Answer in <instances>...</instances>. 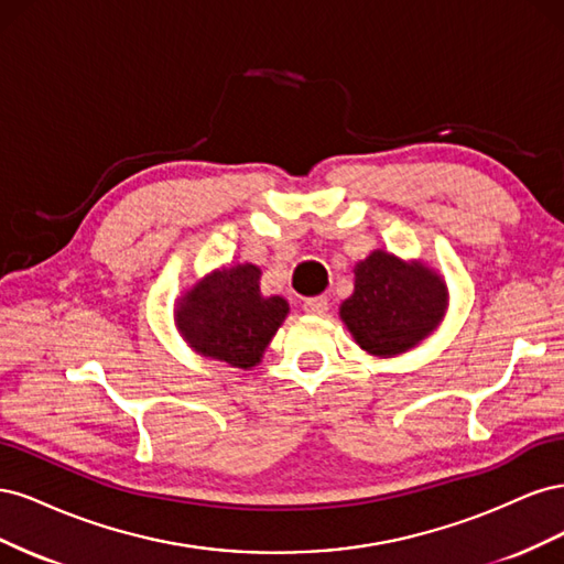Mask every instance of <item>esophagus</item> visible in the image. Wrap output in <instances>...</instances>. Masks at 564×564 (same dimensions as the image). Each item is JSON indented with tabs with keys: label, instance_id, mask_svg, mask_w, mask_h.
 Listing matches in <instances>:
<instances>
[{
	"label": "esophagus",
	"instance_id": "obj_1",
	"mask_svg": "<svg viewBox=\"0 0 564 564\" xmlns=\"http://www.w3.org/2000/svg\"><path fill=\"white\" fill-rule=\"evenodd\" d=\"M303 311L311 313V315H324L329 311V301L324 296H313V299H305L303 301Z\"/></svg>",
	"mask_w": 564,
	"mask_h": 564
}]
</instances>
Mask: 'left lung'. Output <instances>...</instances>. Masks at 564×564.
Listing matches in <instances>:
<instances>
[{
    "instance_id": "left-lung-1",
    "label": "left lung",
    "mask_w": 564,
    "mask_h": 564,
    "mask_svg": "<svg viewBox=\"0 0 564 564\" xmlns=\"http://www.w3.org/2000/svg\"><path fill=\"white\" fill-rule=\"evenodd\" d=\"M445 305L447 289L435 272L373 251L357 263L355 292L340 305V317L367 352L390 357L429 336Z\"/></svg>"
}]
</instances>
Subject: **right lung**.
Returning a JSON list of instances; mask_svg holds the SVG:
<instances>
[{"instance_id":"add662e5","label":"right lung","mask_w":564,"mask_h":564,"mask_svg":"<svg viewBox=\"0 0 564 564\" xmlns=\"http://www.w3.org/2000/svg\"><path fill=\"white\" fill-rule=\"evenodd\" d=\"M261 270L247 263L202 280L181 303L178 327L197 352L232 367H253L284 322L289 305L261 294Z\"/></svg>"}]
</instances>
